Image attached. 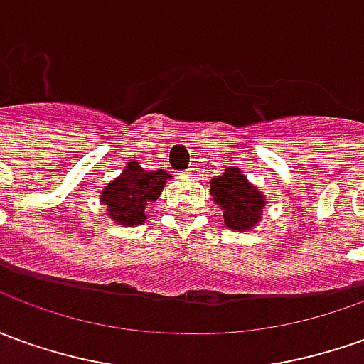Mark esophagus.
<instances>
[{
    "label": "esophagus",
    "mask_w": 364,
    "mask_h": 364,
    "mask_svg": "<svg viewBox=\"0 0 364 364\" xmlns=\"http://www.w3.org/2000/svg\"><path fill=\"white\" fill-rule=\"evenodd\" d=\"M194 166H196V164H192V166H190V170H188L190 174H194V170H196V168H194Z\"/></svg>",
    "instance_id": "1"
}]
</instances>
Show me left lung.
I'll use <instances>...</instances> for the list:
<instances>
[{
  "instance_id": "1",
  "label": "left lung",
  "mask_w": 364,
  "mask_h": 364,
  "mask_svg": "<svg viewBox=\"0 0 364 364\" xmlns=\"http://www.w3.org/2000/svg\"><path fill=\"white\" fill-rule=\"evenodd\" d=\"M210 194L214 204L222 210L224 224L234 232L254 230L262 222L265 210V194L254 186L240 168L228 166L210 180Z\"/></svg>"
}]
</instances>
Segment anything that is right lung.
Listing matches in <instances>:
<instances>
[{
  "label": "right lung",
  "mask_w": 364,
  "mask_h": 364,
  "mask_svg": "<svg viewBox=\"0 0 364 364\" xmlns=\"http://www.w3.org/2000/svg\"><path fill=\"white\" fill-rule=\"evenodd\" d=\"M170 178L164 170L150 172L130 160L119 176L102 188L99 200L114 224L134 228L149 220V208L160 198Z\"/></svg>",
  "instance_id": "obj_1"
}]
</instances>
